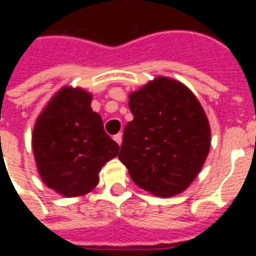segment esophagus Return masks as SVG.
Here are the masks:
<instances>
[{"mask_svg":"<svg viewBox=\"0 0 256 256\" xmlns=\"http://www.w3.org/2000/svg\"><path fill=\"white\" fill-rule=\"evenodd\" d=\"M122 138H123L122 133H119V134H116V136H114V140H115V142H116L118 145L122 144Z\"/></svg>","mask_w":256,"mask_h":256,"instance_id":"1","label":"esophagus"}]
</instances>
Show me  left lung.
Instances as JSON below:
<instances>
[{"instance_id":"8db88e82","label":"left lung","mask_w":256,"mask_h":256,"mask_svg":"<svg viewBox=\"0 0 256 256\" xmlns=\"http://www.w3.org/2000/svg\"><path fill=\"white\" fill-rule=\"evenodd\" d=\"M133 120L124 126L119 160L136 185L172 198L189 188L207 159L211 130L196 96L158 76L128 94Z\"/></svg>"}]
</instances>
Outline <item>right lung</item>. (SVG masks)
I'll return each instance as SVG.
<instances>
[{"mask_svg":"<svg viewBox=\"0 0 256 256\" xmlns=\"http://www.w3.org/2000/svg\"><path fill=\"white\" fill-rule=\"evenodd\" d=\"M90 104L89 92L63 86L34 124L31 144L40 177L64 198L92 192L101 167L118 156L119 145L104 132Z\"/></svg>","mask_w":256,"mask_h":256,"instance_id":"obj_1","label":"right lung"}]
</instances>
